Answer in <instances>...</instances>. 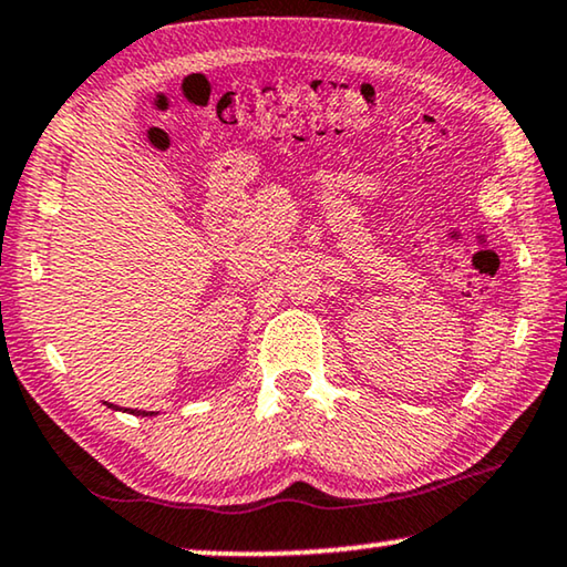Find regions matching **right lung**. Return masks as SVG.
<instances>
[{
    "label": "right lung",
    "instance_id": "add662e5",
    "mask_svg": "<svg viewBox=\"0 0 567 567\" xmlns=\"http://www.w3.org/2000/svg\"><path fill=\"white\" fill-rule=\"evenodd\" d=\"M109 408H114V404H109ZM130 412H132V415H142V417L152 415V412H145V410H130Z\"/></svg>",
    "mask_w": 567,
    "mask_h": 567
}]
</instances>
